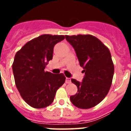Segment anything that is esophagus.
Wrapping results in <instances>:
<instances>
[{
  "mask_svg": "<svg viewBox=\"0 0 131 131\" xmlns=\"http://www.w3.org/2000/svg\"><path fill=\"white\" fill-rule=\"evenodd\" d=\"M66 83H68V84H69V83H71V79H70V78L66 77Z\"/></svg>",
  "mask_w": 131,
  "mask_h": 131,
  "instance_id": "34e87169",
  "label": "esophagus"
}]
</instances>
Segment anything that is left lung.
<instances>
[{"label": "left lung", "mask_w": 131, "mask_h": 131, "mask_svg": "<svg viewBox=\"0 0 131 131\" xmlns=\"http://www.w3.org/2000/svg\"><path fill=\"white\" fill-rule=\"evenodd\" d=\"M72 45L84 72L81 83L71 79L77 92L70 96L74 106L81 109L94 107L108 93L114 73V65L110 50L91 35H66Z\"/></svg>", "instance_id": "left-lung-1"}]
</instances>
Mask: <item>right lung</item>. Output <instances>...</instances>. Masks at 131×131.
I'll use <instances>...</instances> for the list:
<instances>
[{
  "mask_svg": "<svg viewBox=\"0 0 131 131\" xmlns=\"http://www.w3.org/2000/svg\"><path fill=\"white\" fill-rule=\"evenodd\" d=\"M64 39V35H42L28 41L15 55L12 63L15 84L21 98L31 107L50 106L57 90L65 83L63 73L45 71L52 59L55 45Z\"/></svg>",
  "mask_w": 131,
  "mask_h": 131,
  "instance_id": "right-lung-1",
  "label": "right lung"
}]
</instances>
